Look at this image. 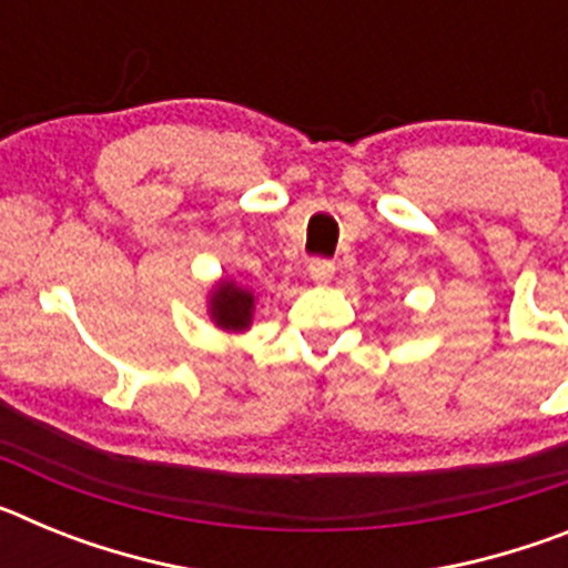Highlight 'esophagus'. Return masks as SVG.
<instances>
[{"mask_svg": "<svg viewBox=\"0 0 568 568\" xmlns=\"http://www.w3.org/2000/svg\"><path fill=\"white\" fill-rule=\"evenodd\" d=\"M335 273V264L329 258H313L310 261V278L313 281H329Z\"/></svg>", "mask_w": 568, "mask_h": 568, "instance_id": "1", "label": "esophagus"}]
</instances>
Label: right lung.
Segmentation results:
<instances>
[{"mask_svg": "<svg viewBox=\"0 0 568 568\" xmlns=\"http://www.w3.org/2000/svg\"><path fill=\"white\" fill-rule=\"evenodd\" d=\"M253 310L255 295L230 278L219 281L210 293V318L227 333H244L253 324Z\"/></svg>", "mask_w": 568, "mask_h": 568, "instance_id": "right-lung-1", "label": "right lung"}]
</instances>
